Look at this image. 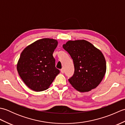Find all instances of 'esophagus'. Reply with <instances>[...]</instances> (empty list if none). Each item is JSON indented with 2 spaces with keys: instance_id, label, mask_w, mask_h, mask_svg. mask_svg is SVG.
I'll use <instances>...</instances> for the list:
<instances>
[{
  "instance_id": "1",
  "label": "esophagus",
  "mask_w": 125,
  "mask_h": 125,
  "mask_svg": "<svg viewBox=\"0 0 125 125\" xmlns=\"http://www.w3.org/2000/svg\"><path fill=\"white\" fill-rule=\"evenodd\" d=\"M61 72L62 73H64V69H63V68L61 69Z\"/></svg>"
}]
</instances>
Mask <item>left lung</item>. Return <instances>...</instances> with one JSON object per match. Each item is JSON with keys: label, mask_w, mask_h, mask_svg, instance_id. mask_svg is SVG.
I'll return each instance as SVG.
<instances>
[{"label": "left lung", "mask_w": 125, "mask_h": 125, "mask_svg": "<svg viewBox=\"0 0 125 125\" xmlns=\"http://www.w3.org/2000/svg\"><path fill=\"white\" fill-rule=\"evenodd\" d=\"M63 48L73 60L75 71L68 79L79 92L95 88L102 81L106 70V63L102 52L89 42L69 41Z\"/></svg>", "instance_id": "left-lung-1"}]
</instances>
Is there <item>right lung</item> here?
Returning <instances> with one entry per match:
<instances>
[{"instance_id": "add662e5", "label": "right lung", "mask_w": 125, "mask_h": 125, "mask_svg": "<svg viewBox=\"0 0 125 125\" xmlns=\"http://www.w3.org/2000/svg\"><path fill=\"white\" fill-rule=\"evenodd\" d=\"M57 44L55 40L42 39L25 48L21 54L18 72L25 84L33 91L47 90L60 73L52 56Z\"/></svg>"}]
</instances>
